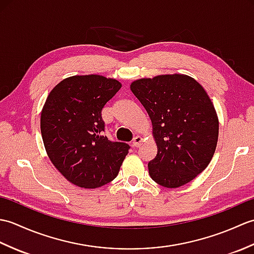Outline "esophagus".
<instances>
[{
  "instance_id": "34e87169",
  "label": "esophagus",
  "mask_w": 254,
  "mask_h": 254,
  "mask_svg": "<svg viewBox=\"0 0 254 254\" xmlns=\"http://www.w3.org/2000/svg\"><path fill=\"white\" fill-rule=\"evenodd\" d=\"M143 142V138L141 136H135L133 138V142H132V147L136 148L138 147L139 145H141V143Z\"/></svg>"
}]
</instances>
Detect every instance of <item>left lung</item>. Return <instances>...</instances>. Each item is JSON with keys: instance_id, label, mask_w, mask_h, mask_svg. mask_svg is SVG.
<instances>
[{"instance_id": "1", "label": "left lung", "mask_w": 254, "mask_h": 254, "mask_svg": "<svg viewBox=\"0 0 254 254\" xmlns=\"http://www.w3.org/2000/svg\"><path fill=\"white\" fill-rule=\"evenodd\" d=\"M147 111L157 144L148 163L152 179L165 188L193 180L212 160L218 139L213 102L195 79L182 74L158 75L131 84Z\"/></svg>"}]
</instances>
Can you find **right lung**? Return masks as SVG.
<instances>
[{
    "mask_svg": "<svg viewBox=\"0 0 254 254\" xmlns=\"http://www.w3.org/2000/svg\"><path fill=\"white\" fill-rule=\"evenodd\" d=\"M121 86L101 75H76L59 83L46 100L40 128L47 154L64 178L79 188L111 182L130 149L104 135L101 110Z\"/></svg>",
    "mask_w": 254,
    "mask_h": 254,
    "instance_id": "1",
    "label": "right lung"
}]
</instances>
